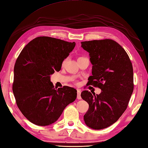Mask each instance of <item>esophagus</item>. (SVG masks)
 <instances>
[{
    "mask_svg": "<svg viewBox=\"0 0 148 148\" xmlns=\"http://www.w3.org/2000/svg\"><path fill=\"white\" fill-rule=\"evenodd\" d=\"M81 92L80 90H77V98L78 99H81Z\"/></svg>",
    "mask_w": 148,
    "mask_h": 148,
    "instance_id": "esophagus-1",
    "label": "esophagus"
}]
</instances>
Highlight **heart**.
I'll list each match as a JSON object with an SVG mask.
<instances>
[{
    "mask_svg": "<svg viewBox=\"0 0 148 148\" xmlns=\"http://www.w3.org/2000/svg\"><path fill=\"white\" fill-rule=\"evenodd\" d=\"M66 60H64V61L63 62V65H64L65 63H66Z\"/></svg>",
    "mask_w": 148,
    "mask_h": 148,
    "instance_id": "heart-1",
    "label": "heart"
}]
</instances>
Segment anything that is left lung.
<instances>
[{"mask_svg":"<svg viewBox=\"0 0 148 148\" xmlns=\"http://www.w3.org/2000/svg\"><path fill=\"white\" fill-rule=\"evenodd\" d=\"M81 47L90 53L93 65L86 85L101 90L96 95L88 90L81 93L89 105L84 122L94 129L107 128L127 107L134 89L133 66L124 49L110 39L82 41Z\"/></svg>","mask_w":148,"mask_h":148,"instance_id":"1","label":"left lung"}]
</instances>
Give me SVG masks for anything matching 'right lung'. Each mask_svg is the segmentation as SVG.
<instances>
[{
    "label": "right lung",
    "instance_id": "obj_1",
    "mask_svg": "<svg viewBox=\"0 0 148 148\" xmlns=\"http://www.w3.org/2000/svg\"><path fill=\"white\" fill-rule=\"evenodd\" d=\"M75 46L48 36L30 41L21 52L14 66L12 90L18 108L30 122L49 125L77 97V90L64 86L55 89L50 75L61 69L62 62Z\"/></svg>",
    "mask_w": 148,
    "mask_h": 148
}]
</instances>
